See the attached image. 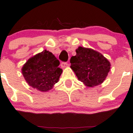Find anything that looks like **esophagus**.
I'll list each match as a JSON object with an SVG mask.
<instances>
[{"mask_svg":"<svg viewBox=\"0 0 133 133\" xmlns=\"http://www.w3.org/2000/svg\"><path fill=\"white\" fill-rule=\"evenodd\" d=\"M61 66L63 68H66V67L69 66V64H68L67 62H62V64H61Z\"/></svg>","mask_w":133,"mask_h":133,"instance_id":"34e87169","label":"esophagus"}]
</instances>
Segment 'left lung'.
Listing matches in <instances>:
<instances>
[{
	"instance_id": "obj_1",
	"label": "left lung",
	"mask_w": 133,
	"mask_h": 133,
	"mask_svg": "<svg viewBox=\"0 0 133 133\" xmlns=\"http://www.w3.org/2000/svg\"><path fill=\"white\" fill-rule=\"evenodd\" d=\"M76 53L70 59V68L78 80L90 88L102 84L111 69L109 61L91 48L79 46Z\"/></svg>"
}]
</instances>
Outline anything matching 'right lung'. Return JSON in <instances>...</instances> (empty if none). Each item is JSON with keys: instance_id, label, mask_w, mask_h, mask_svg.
Instances as JSON below:
<instances>
[{"instance_id": "add662e5", "label": "right lung", "mask_w": 133, "mask_h": 133, "mask_svg": "<svg viewBox=\"0 0 133 133\" xmlns=\"http://www.w3.org/2000/svg\"><path fill=\"white\" fill-rule=\"evenodd\" d=\"M59 64L54 55L45 49L28 59L22 68V73L31 88L47 92L58 82L62 73Z\"/></svg>"}]
</instances>
